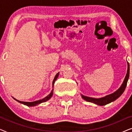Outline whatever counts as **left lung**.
<instances>
[{
	"label": "left lung",
	"mask_w": 132,
	"mask_h": 132,
	"mask_svg": "<svg viewBox=\"0 0 132 132\" xmlns=\"http://www.w3.org/2000/svg\"><path fill=\"white\" fill-rule=\"evenodd\" d=\"M129 70H130L129 64V63H128L127 73V75L126 76L125 79H124L121 86V87L119 88L117 91H115V93H113V94H111L108 95L107 96L103 97V98H92V97L84 96V95H82V97L85 100L87 101V102L94 103L97 104V105H100V106L106 105V104L113 102V101H115L116 99L118 98V97H120L122 93H123L124 90H125L126 86H127L128 79H129Z\"/></svg>",
	"instance_id": "left-lung-1"
}]
</instances>
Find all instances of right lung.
Returning <instances> with one entry per match:
<instances>
[{
    "mask_svg": "<svg viewBox=\"0 0 132 132\" xmlns=\"http://www.w3.org/2000/svg\"><path fill=\"white\" fill-rule=\"evenodd\" d=\"M58 75H59V73H57V75L55 76V78H54V80H53V85H54V83H55V81L56 80L57 78V77H58ZM53 89H52V92H51V93H50L49 95H47V96L45 97V98H43L42 100H39L35 101V102H21V101H19V100H16V99H15H15V100H17L18 102L21 103H22V104H24V105H26V106H34L37 105V104H39V103H41L45 102H46V101H47L48 100H49V99L52 97V95H53Z\"/></svg>",
    "mask_w": 132,
    "mask_h": 132,
    "instance_id": "1",
    "label": "right lung"
}]
</instances>
